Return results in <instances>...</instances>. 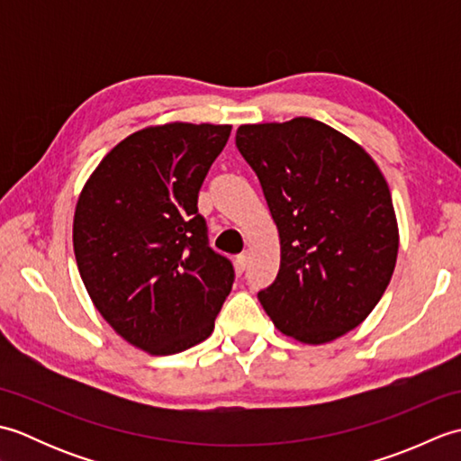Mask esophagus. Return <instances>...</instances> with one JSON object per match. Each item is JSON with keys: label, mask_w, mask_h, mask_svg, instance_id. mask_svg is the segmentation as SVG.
Returning <instances> with one entry per match:
<instances>
[{"label": "esophagus", "mask_w": 461, "mask_h": 461, "mask_svg": "<svg viewBox=\"0 0 461 461\" xmlns=\"http://www.w3.org/2000/svg\"><path fill=\"white\" fill-rule=\"evenodd\" d=\"M248 266H249V253L243 251V253H240V256L236 258V269H238V273L246 271Z\"/></svg>", "instance_id": "esophagus-1"}]
</instances>
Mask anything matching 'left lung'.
Here are the masks:
<instances>
[{
	"mask_svg": "<svg viewBox=\"0 0 461 461\" xmlns=\"http://www.w3.org/2000/svg\"><path fill=\"white\" fill-rule=\"evenodd\" d=\"M236 146L259 178L281 241L258 297L283 335L322 345L358 327L394 273L388 184L362 146L319 121L241 124Z\"/></svg>",
	"mask_w": 461,
	"mask_h": 461,
	"instance_id": "1",
	"label": "left lung"
}]
</instances>
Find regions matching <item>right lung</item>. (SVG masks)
<instances>
[{
  "label": "right lung",
  "mask_w": 461,
  "mask_h": 461,
  "mask_svg": "<svg viewBox=\"0 0 461 461\" xmlns=\"http://www.w3.org/2000/svg\"><path fill=\"white\" fill-rule=\"evenodd\" d=\"M230 124L170 122L126 136L86 180L73 221L81 279L104 321L150 355L213 330L233 266L208 246L198 192Z\"/></svg>",
  "instance_id": "1"
}]
</instances>
